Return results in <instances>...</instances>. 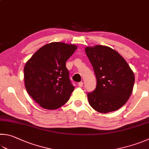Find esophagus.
Segmentation results:
<instances>
[{
	"label": "esophagus",
	"mask_w": 149,
	"mask_h": 149,
	"mask_svg": "<svg viewBox=\"0 0 149 149\" xmlns=\"http://www.w3.org/2000/svg\"><path fill=\"white\" fill-rule=\"evenodd\" d=\"M78 85H79L80 87H81V86H83V82H79V83H78Z\"/></svg>",
	"instance_id": "1"
}]
</instances>
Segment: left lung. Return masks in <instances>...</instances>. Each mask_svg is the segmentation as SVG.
Instances as JSON below:
<instances>
[{
  "mask_svg": "<svg viewBox=\"0 0 149 149\" xmlns=\"http://www.w3.org/2000/svg\"><path fill=\"white\" fill-rule=\"evenodd\" d=\"M85 52L97 80L96 88L87 94L89 104L102 113L120 109L133 91V71L123 56L109 47H86Z\"/></svg>",
  "mask_w": 149,
  "mask_h": 149,
  "instance_id": "1",
  "label": "left lung"
}]
</instances>
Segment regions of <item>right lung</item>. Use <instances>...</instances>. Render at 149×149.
<instances>
[{
    "label": "right lung",
    "mask_w": 149,
    "mask_h": 149,
    "mask_svg": "<svg viewBox=\"0 0 149 149\" xmlns=\"http://www.w3.org/2000/svg\"><path fill=\"white\" fill-rule=\"evenodd\" d=\"M77 46L52 42L39 49L26 62L24 80L32 99L46 109H56L68 101L74 86L66 62Z\"/></svg>",
    "instance_id": "add662e5"
}]
</instances>
